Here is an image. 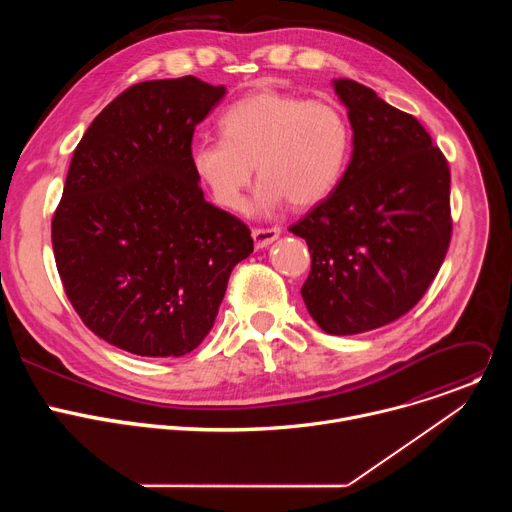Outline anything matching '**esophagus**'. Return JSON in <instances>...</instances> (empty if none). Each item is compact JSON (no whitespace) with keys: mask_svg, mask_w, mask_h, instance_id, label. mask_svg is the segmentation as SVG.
<instances>
[{"mask_svg":"<svg viewBox=\"0 0 512 512\" xmlns=\"http://www.w3.org/2000/svg\"><path fill=\"white\" fill-rule=\"evenodd\" d=\"M251 237L255 241V247L263 249V247H269L273 241L279 239V229H253Z\"/></svg>","mask_w":512,"mask_h":512,"instance_id":"obj_1","label":"esophagus"}]
</instances>
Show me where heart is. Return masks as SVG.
<instances>
[{"label": "heart", "instance_id": "heart-1", "mask_svg": "<svg viewBox=\"0 0 512 512\" xmlns=\"http://www.w3.org/2000/svg\"><path fill=\"white\" fill-rule=\"evenodd\" d=\"M223 139L192 143L188 160L216 204L237 210L253 178L261 182L253 208L271 212L285 200L296 208L324 202L350 160L352 129L344 111L324 99L255 91L218 119Z\"/></svg>", "mask_w": 512, "mask_h": 512}]
</instances>
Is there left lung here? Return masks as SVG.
<instances>
[{"mask_svg":"<svg viewBox=\"0 0 512 512\" xmlns=\"http://www.w3.org/2000/svg\"><path fill=\"white\" fill-rule=\"evenodd\" d=\"M352 156L334 192L289 231L312 253L302 298L328 334L350 336L407 314L440 271L452 237L450 168L425 127L350 79Z\"/></svg>","mask_w":512,"mask_h":512,"instance_id":"1","label":"left lung"}]
</instances>
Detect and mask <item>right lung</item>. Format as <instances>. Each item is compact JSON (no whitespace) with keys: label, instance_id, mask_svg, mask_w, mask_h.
<instances>
[{"label":"right lung","instance_id":"right-lung-1","mask_svg":"<svg viewBox=\"0 0 512 512\" xmlns=\"http://www.w3.org/2000/svg\"><path fill=\"white\" fill-rule=\"evenodd\" d=\"M225 87L145 81L111 101L72 154L52 218L66 296L105 342L137 356H182L210 332L251 231L204 200L192 135Z\"/></svg>","mask_w":512,"mask_h":512}]
</instances>
